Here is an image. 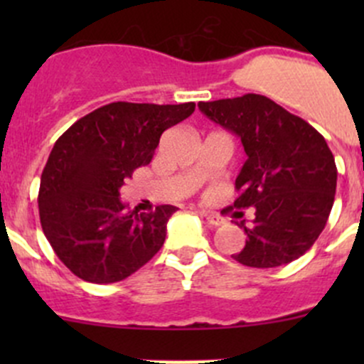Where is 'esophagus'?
I'll return each instance as SVG.
<instances>
[{
  "label": "esophagus",
  "instance_id": "obj_1",
  "mask_svg": "<svg viewBox=\"0 0 364 364\" xmlns=\"http://www.w3.org/2000/svg\"><path fill=\"white\" fill-rule=\"evenodd\" d=\"M200 216H204L205 220H208L209 223H213V225H223L225 223V220H223V216H220L218 213H211V211H199Z\"/></svg>",
  "mask_w": 364,
  "mask_h": 364
}]
</instances>
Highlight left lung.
Returning a JSON list of instances; mask_svg holds the SVG:
<instances>
[{
    "instance_id": "1",
    "label": "left lung",
    "mask_w": 364,
    "mask_h": 364,
    "mask_svg": "<svg viewBox=\"0 0 364 364\" xmlns=\"http://www.w3.org/2000/svg\"><path fill=\"white\" fill-rule=\"evenodd\" d=\"M200 112L241 139L247 161L230 208H255L234 260L277 267L299 259L324 230L335 203L336 164L326 139L262 95L199 102Z\"/></svg>"
}]
</instances>
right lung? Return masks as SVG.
I'll list each match as a JSON object with an SVG mask.
<instances>
[{
	"label": "right lung",
	"instance_id": "add662e5",
	"mask_svg": "<svg viewBox=\"0 0 364 364\" xmlns=\"http://www.w3.org/2000/svg\"><path fill=\"white\" fill-rule=\"evenodd\" d=\"M193 111V102H112L58 139L40 179V223L61 262L80 280H124L164 247L178 208L164 204L139 213L121 203L119 188L151 161L161 134Z\"/></svg>",
	"mask_w": 364,
	"mask_h": 364
}]
</instances>
